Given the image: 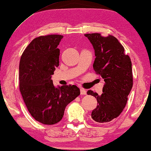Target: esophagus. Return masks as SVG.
I'll use <instances>...</instances> for the list:
<instances>
[{
	"instance_id": "obj_1",
	"label": "esophagus",
	"mask_w": 151,
	"mask_h": 151,
	"mask_svg": "<svg viewBox=\"0 0 151 151\" xmlns=\"http://www.w3.org/2000/svg\"><path fill=\"white\" fill-rule=\"evenodd\" d=\"M80 94L81 95H86V91L84 88H80Z\"/></svg>"
}]
</instances>
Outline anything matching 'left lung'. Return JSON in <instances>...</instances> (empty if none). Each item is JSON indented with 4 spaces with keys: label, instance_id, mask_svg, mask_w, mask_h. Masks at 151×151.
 <instances>
[{
    "label": "left lung",
    "instance_id": "left-lung-1",
    "mask_svg": "<svg viewBox=\"0 0 151 151\" xmlns=\"http://www.w3.org/2000/svg\"><path fill=\"white\" fill-rule=\"evenodd\" d=\"M95 51L93 67L104 81L101 96L88 90V95L98 101L91 118L98 123H106L116 118L127 104L128 96L133 87L132 63L124 48L115 37H103L100 34H87Z\"/></svg>",
    "mask_w": 151,
    "mask_h": 151
}]
</instances>
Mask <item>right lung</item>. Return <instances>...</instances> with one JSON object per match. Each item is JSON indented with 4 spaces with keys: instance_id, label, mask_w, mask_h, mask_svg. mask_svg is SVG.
I'll return each mask as SVG.
<instances>
[{
    "instance_id": "right-lung-1",
    "label": "right lung",
    "mask_w": 151,
    "mask_h": 151,
    "mask_svg": "<svg viewBox=\"0 0 151 151\" xmlns=\"http://www.w3.org/2000/svg\"><path fill=\"white\" fill-rule=\"evenodd\" d=\"M61 35L35 38L22 53L20 91L29 112L39 122L52 125L63 117L66 106L80 94L76 85H53L51 76L59 66Z\"/></svg>"
}]
</instances>
